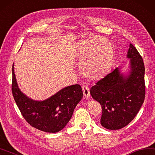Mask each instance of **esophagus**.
<instances>
[{
	"mask_svg": "<svg viewBox=\"0 0 155 155\" xmlns=\"http://www.w3.org/2000/svg\"><path fill=\"white\" fill-rule=\"evenodd\" d=\"M82 89H83V95L84 96L86 97H89L90 95V93H89V87L86 85H82Z\"/></svg>",
	"mask_w": 155,
	"mask_h": 155,
	"instance_id": "34e87169",
	"label": "esophagus"
}]
</instances>
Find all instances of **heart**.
Wrapping results in <instances>:
<instances>
[{
	"mask_svg": "<svg viewBox=\"0 0 155 155\" xmlns=\"http://www.w3.org/2000/svg\"><path fill=\"white\" fill-rule=\"evenodd\" d=\"M75 56L81 72L91 80H100L108 74L113 65L112 45L106 38L92 36L82 39L75 47Z\"/></svg>",
	"mask_w": 155,
	"mask_h": 155,
	"instance_id": "heart-1",
	"label": "heart"
}]
</instances>
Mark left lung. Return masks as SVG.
Masks as SVG:
<instances>
[{"label":"left lung","instance_id":"1","mask_svg":"<svg viewBox=\"0 0 155 155\" xmlns=\"http://www.w3.org/2000/svg\"><path fill=\"white\" fill-rule=\"evenodd\" d=\"M131 71L127 77L119 68L100 79L90 89L92 97L102 107L100 123L116 130L127 125L139 112L145 98L144 64L136 47L130 43L127 52Z\"/></svg>","mask_w":155,"mask_h":155}]
</instances>
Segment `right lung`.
<instances>
[{"label":"right lung","instance_id":"right-lung-1","mask_svg":"<svg viewBox=\"0 0 155 155\" xmlns=\"http://www.w3.org/2000/svg\"><path fill=\"white\" fill-rule=\"evenodd\" d=\"M12 94L16 104L25 120L39 130L56 133L61 131L72 116L83 97L79 85L66 87L42 102L30 99L18 88L12 66Z\"/></svg>","mask_w":155,"mask_h":155}]
</instances>
